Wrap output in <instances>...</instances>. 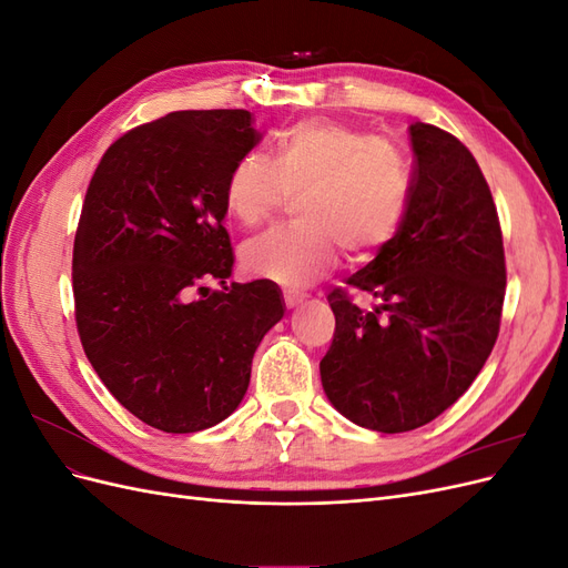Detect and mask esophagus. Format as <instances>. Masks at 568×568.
Masks as SVG:
<instances>
[{"label":"esophagus","mask_w":568,"mask_h":568,"mask_svg":"<svg viewBox=\"0 0 568 568\" xmlns=\"http://www.w3.org/2000/svg\"><path fill=\"white\" fill-rule=\"evenodd\" d=\"M282 298H284V305L286 307H296V305H301L303 303V294H298V291H284L282 294Z\"/></svg>","instance_id":"34e87169"}]
</instances>
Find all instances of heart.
<instances>
[{"instance_id":"obj_1","label":"heart","mask_w":568,"mask_h":568,"mask_svg":"<svg viewBox=\"0 0 568 568\" xmlns=\"http://www.w3.org/2000/svg\"><path fill=\"white\" fill-rule=\"evenodd\" d=\"M412 192V168L388 136L336 120H301L274 159L246 153L225 180V209L242 227L265 225L288 199L298 227L270 230L242 248V267L286 288L313 284L341 251L353 265L382 255L398 236Z\"/></svg>"}]
</instances>
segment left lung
I'll return each mask as SVG.
<instances>
[{
  "label": "left lung",
  "mask_w": 568,
  "mask_h": 568,
  "mask_svg": "<svg viewBox=\"0 0 568 568\" xmlns=\"http://www.w3.org/2000/svg\"><path fill=\"white\" fill-rule=\"evenodd\" d=\"M415 173L393 244L334 288L336 329L320 363L326 398L351 422L403 434L471 386L500 334L507 265L500 217L471 151L412 123ZM351 290L377 303L363 312Z\"/></svg>",
  "instance_id": "left-lung-1"
}]
</instances>
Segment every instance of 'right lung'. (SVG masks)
<instances>
[{
	"label": "right lung",
	"instance_id": "right-lung-1",
	"mask_svg": "<svg viewBox=\"0 0 568 568\" xmlns=\"http://www.w3.org/2000/svg\"><path fill=\"white\" fill-rule=\"evenodd\" d=\"M261 142L244 109L175 111L106 149L73 244L75 326L99 379L165 434L203 432L242 403L253 353L284 315L267 280L225 284L230 168Z\"/></svg>",
	"mask_w": 568,
	"mask_h": 568
}]
</instances>
